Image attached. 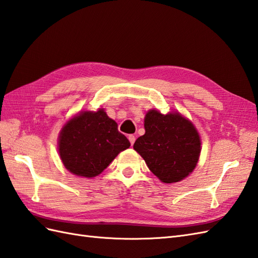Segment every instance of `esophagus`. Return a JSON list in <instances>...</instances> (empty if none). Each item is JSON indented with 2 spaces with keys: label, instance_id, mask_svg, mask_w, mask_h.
<instances>
[{
  "label": "esophagus",
  "instance_id": "34e87169",
  "mask_svg": "<svg viewBox=\"0 0 258 258\" xmlns=\"http://www.w3.org/2000/svg\"><path fill=\"white\" fill-rule=\"evenodd\" d=\"M135 140H136V138H135V136H134V135H128V141H130V143H131L132 146H133V145H134Z\"/></svg>",
  "mask_w": 258,
  "mask_h": 258
}]
</instances>
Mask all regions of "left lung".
Here are the masks:
<instances>
[{"instance_id": "8db88e82", "label": "left lung", "mask_w": 258, "mask_h": 258, "mask_svg": "<svg viewBox=\"0 0 258 258\" xmlns=\"http://www.w3.org/2000/svg\"><path fill=\"white\" fill-rule=\"evenodd\" d=\"M145 134L134 149L149 170L163 183L182 181L193 172L201 155V137L194 124L179 112L162 114L149 110L145 115Z\"/></svg>"}]
</instances>
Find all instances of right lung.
Returning a JSON list of instances; mask_svg holds the SVG:
<instances>
[{"mask_svg": "<svg viewBox=\"0 0 258 258\" xmlns=\"http://www.w3.org/2000/svg\"><path fill=\"white\" fill-rule=\"evenodd\" d=\"M130 146L116 122L103 109L78 113L64 124L58 136V154L64 167L84 177L100 174Z\"/></svg>", "mask_w": 258, "mask_h": 258, "instance_id": "right-lung-1", "label": "right lung"}]
</instances>
